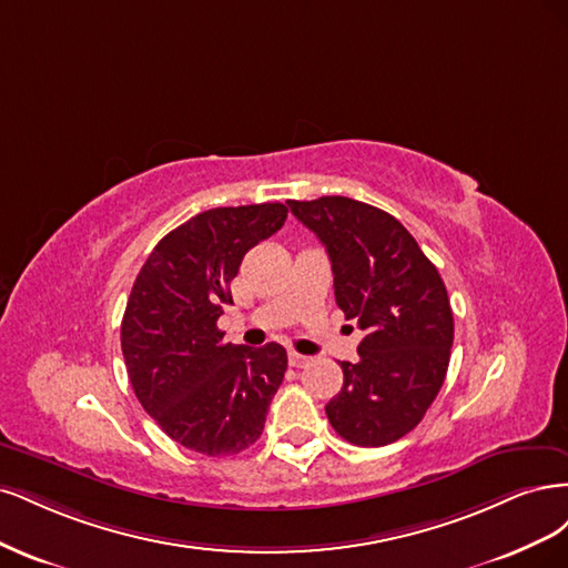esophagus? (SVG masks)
Listing matches in <instances>:
<instances>
[{"instance_id":"34e87169","label":"esophagus","mask_w":568,"mask_h":568,"mask_svg":"<svg viewBox=\"0 0 568 568\" xmlns=\"http://www.w3.org/2000/svg\"><path fill=\"white\" fill-rule=\"evenodd\" d=\"M287 361H290L292 368H304V365L308 363V356H302V354H297V352H290V354H287Z\"/></svg>"}]
</instances>
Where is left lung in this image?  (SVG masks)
Masks as SVG:
<instances>
[{
  "mask_svg": "<svg viewBox=\"0 0 568 568\" xmlns=\"http://www.w3.org/2000/svg\"><path fill=\"white\" fill-rule=\"evenodd\" d=\"M333 264L335 300L365 337L342 361V392L325 406L354 446H387L419 425L446 379L453 311L446 285L392 214L342 195L290 200Z\"/></svg>",
  "mask_w": 568,
  "mask_h": 568,
  "instance_id": "left-lung-1",
  "label": "left lung"
}]
</instances>
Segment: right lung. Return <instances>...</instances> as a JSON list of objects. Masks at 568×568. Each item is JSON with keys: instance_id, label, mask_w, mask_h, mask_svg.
<instances>
[{"instance_id": "right-lung-1", "label": "right lung", "mask_w": 568, "mask_h": 568, "mask_svg": "<svg viewBox=\"0 0 568 568\" xmlns=\"http://www.w3.org/2000/svg\"><path fill=\"white\" fill-rule=\"evenodd\" d=\"M287 219L283 203L214 207L170 231L141 266L122 318V356L143 410L176 444L235 455L262 436L287 371L281 344H226L216 327L250 247Z\"/></svg>"}]
</instances>
